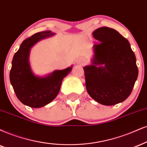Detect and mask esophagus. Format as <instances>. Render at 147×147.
<instances>
[{
  "label": "esophagus",
  "instance_id": "34e87169",
  "mask_svg": "<svg viewBox=\"0 0 147 147\" xmlns=\"http://www.w3.org/2000/svg\"><path fill=\"white\" fill-rule=\"evenodd\" d=\"M84 60L83 59H79L78 60V63H80V64H82V63H84Z\"/></svg>",
  "mask_w": 147,
  "mask_h": 147
}]
</instances>
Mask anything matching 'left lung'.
<instances>
[{"instance_id": "1", "label": "left lung", "mask_w": 147, "mask_h": 147, "mask_svg": "<svg viewBox=\"0 0 147 147\" xmlns=\"http://www.w3.org/2000/svg\"><path fill=\"white\" fill-rule=\"evenodd\" d=\"M93 64L84 67L86 88L94 100L112 106L125 100L138 75L136 59L127 39L117 30L101 27L93 32Z\"/></svg>"}]
</instances>
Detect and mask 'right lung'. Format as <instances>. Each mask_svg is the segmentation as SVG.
I'll return each mask as SVG.
<instances>
[{"instance_id":"add662e5","label":"right lung","mask_w":147,"mask_h":147,"mask_svg":"<svg viewBox=\"0 0 147 147\" xmlns=\"http://www.w3.org/2000/svg\"><path fill=\"white\" fill-rule=\"evenodd\" d=\"M50 31L34 34L22 43L14 54L10 71V82L18 99L30 108H41L53 100L59 93L64 78L72 67L57 70L46 77H37L30 69L28 56L30 48L41 39L53 35Z\"/></svg>"}]
</instances>
